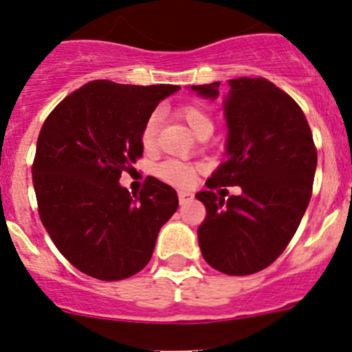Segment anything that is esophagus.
Instances as JSON below:
<instances>
[{
	"label": "esophagus",
	"instance_id": "34e87169",
	"mask_svg": "<svg viewBox=\"0 0 352 352\" xmlns=\"http://www.w3.org/2000/svg\"><path fill=\"white\" fill-rule=\"evenodd\" d=\"M192 199H194V194H192V192H187V190H180V192H179V202H180V206L187 204V202H190Z\"/></svg>",
	"mask_w": 352,
	"mask_h": 352
}]
</instances>
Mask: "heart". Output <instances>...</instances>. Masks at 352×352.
Masks as SVG:
<instances>
[{
    "instance_id": "obj_1",
    "label": "heart",
    "mask_w": 352,
    "mask_h": 352,
    "mask_svg": "<svg viewBox=\"0 0 352 352\" xmlns=\"http://www.w3.org/2000/svg\"><path fill=\"white\" fill-rule=\"evenodd\" d=\"M182 120L188 124V128L197 135L199 131L206 128H212V120L210 114L207 113L201 106H186L179 111ZM157 128H158V114L151 113L143 123L142 133H140V142L145 150H151L155 145V138H157ZM157 175L164 179L165 182L175 184V186H188L195 177V166L180 160H166L162 162L157 166Z\"/></svg>"
}]
</instances>
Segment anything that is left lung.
<instances>
[{
	"mask_svg": "<svg viewBox=\"0 0 352 352\" xmlns=\"http://www.w3.org/2000/svg\"><path fill=\"white\" fill-rule=\"evenodd\" d=\"M190 86L204 99L223 96L228 126L223 162L207 179L209 190L195 197L207 216L199 246L212 268L226 275H251L266 268L294 238L312 195L317 150L305 114L270 80L239 77ZM238 185L242 194L224 199L216 186Z\"/></svg>",
	"mask_w": 352,
	"mask_h": 352,
	"instance_id": "obj_1",
	"label": "left lung"
}]
</instances>
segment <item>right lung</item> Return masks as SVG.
Listing matches in <instances>:
<instances>
[{
	"instance_id": "add662e5",
	"label": "right lung",
	"mask_w": 352,
	"mask_h": 352,
	"mask_svg": "<svg viewBox=\"0 0 352 352\" xmlns=\"http://www.w3.org/2000/svg\"><path fill=\"white\" fill-rule=\"evenodd\" d=\"M179 89L92 80L40 129L32 168L40 219L67 261L92 278L116 282L145 268L179 207L177 192L155 177L140 197L120 184L143 155V123Z\"/></svg>"
}]
</instances>
